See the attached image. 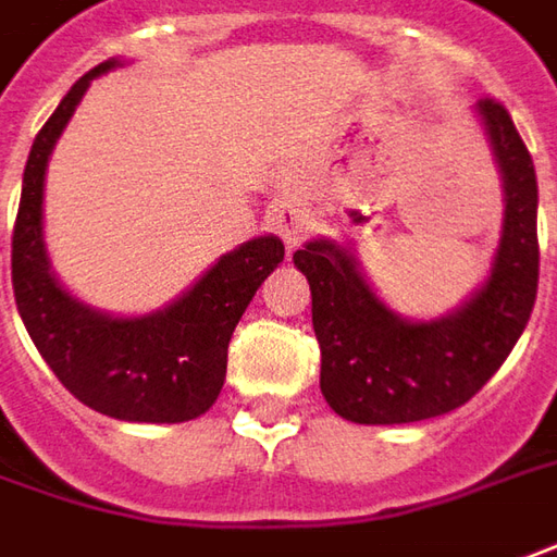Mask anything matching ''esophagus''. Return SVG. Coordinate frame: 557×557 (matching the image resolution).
<instances>
[{
    "label": "esophagus",
    "mask_w": 557,
    "mask_h": 557,
    "mask_svg": "<svg viewBox=\"0 0 557 557\" xmlns=\"http://www.w3.org/2000/svg\"><path fill=\"white\" fill-rule=\"evenodd\" d=\"M274 228L286 244H298L310 228V215L301 203H280L274 210Z\"/></svg>",
    "instance_id": "esophagus-1"
}]
</instances>
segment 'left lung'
<instances>
[{
	"label": "left lung",
	"instance_id": "1",
	"mask_svg": "<svg viewBox=\"0 0 557 557\" xmlns=\"http://www.w3.org/2000/svg\"><path fill=\"white\" fill-rule=\"evenodd\" d=\"M503 173V234L491 274L438 320H406L374 295L350 249L308 240L293 256L310 283L320 342V389L354 423H414L469 403L512 354L531 320L540 280L536 173L506 106L479 100Z\"/></svg>",
	"mask_w": 557,
	"mask_h": 557
}]
</instances>
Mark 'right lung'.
<instances>
[{
	"mask_svg": "<svg viewBox=\"0 0 557 557\" xmlns=\"http://www.w3.org/2000/svg\"><path fill=\"white\" fill-rule=\"evenodd\" d=\"M115 66L121 60L112 57L85 72L36 134L11 234L14 301L41 359L78 403L119 421L183 423L215 403L234 326L283 262V240L264 234L240 244L173 305L146 317H109L60 286L41 237L45 170L90 82Z\"/></svg>",
	"mask_w": 557,
	"mask_h": 557,
	"instance_id": "1",
	"label": "right lung"
}]
</instances>
